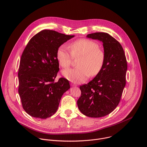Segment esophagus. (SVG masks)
I'll return each instance as SVG.
<instances>
[{
	"mask_svg": "<svg viewBox=\"0 0 147 147\" xmlns=\"http://www.w3.org/2000/svg\"><path fill=\"white\" fill-rule=\"evenodd\" d=\"M71 86L72 87H76V85L74 84H71Z\"/></svg>",
	"mask_w": 147,
	"mask_h": 147,
	"instance_id": "esophagus-1",
	"label": "esophagus"
}]
</instances>
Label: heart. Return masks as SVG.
Returning a JSON list of instances; mask_svg holds the SVG:
<instances>
[{"label": "heart", "mask_w": 147, "mask_h": 147, "mask_svg": "<svg viewBox=\"0 0 147 147\" xmlns=\"http://www.w3.org/2000/svg\"><path fill=\"white\" fill-rule=\"evenodd\" d=\"M69 48L70 52L65 45H61L56 52L59 64L64 69L71 65L73 58H78L76 64L78 67L62 71L65 77L71 82L81 83L86 81L90 76L94 77L100 73L105 60V55L96 42L80 39L70 44Z\"/></svg>", "instance_id": "obj_1"}]
</instances>
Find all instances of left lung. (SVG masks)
Here are the masks:
<instances>
[{
	"label": "left lung",
	"instance_id": "8db88e82",
	"mask_svg": "<svg viewBox=\"0 0 147 147\" xmlns=\"http://www.w3.org/2000/svg\"><path fill=\"white\" fill-rule=\"evenodd\" d=\"M87 37L102 42L105 60L100 73L80 87L77 105L83 115L100 117L111 113L119 103L125 86L127 60L120 44L109 34L95 32Z\"/></svg>",
	"mask_w": 147,
	"mask_h": 147
}]
</instances>
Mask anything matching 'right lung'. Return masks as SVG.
Here are the masks:
<instances>
[{
  "instance_id": "right-lung-1",
  "label": "right lung",
  "mask_w": 147,
  "mask_h": 147,
  "mask_svg": "<svg viewBox=\"0 0 147 147\" xmlns=\"http://www.w3.org/2000/svg\"><path fill=\"white\" fill-rule=\"evenodd\" d=\"M74 36L44 30L35 35L25 48L18 73V93L23 109L32 117L44 119L53 115L62 95L70 88L65 78L55 82L59 70L56 52Z\"/></svg>"
}]
</instances>
